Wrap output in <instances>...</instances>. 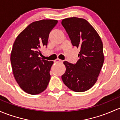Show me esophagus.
Returning <instances> with one entry per match:
<instances>
[{
    "label": "esophagus",
    "mask_w": 120,
    "mask_h": 120,
    "mask_svg": "<svg viewBox=\"0 0 120 120\" xmlns=\"http://www.w3.org/2000/svg\"><path fill=\"white\" fill-rule=\"evenodd\" d=\"M54 62H55V63H62V60H60V59L57 58L54 60Z\"/></svg>",
    "instance_id": "1"
}]
</instances>
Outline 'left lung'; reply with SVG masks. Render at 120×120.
I'll return each instance as SVG.
<instances>
[{
    "label": "left lung",
    "mask_w": 120,
    "mask_h": 120,
    "mask_svg": "<svg viewBox=\"0 0 120 120\" xmlns=\"http://www.w3.org/2000/svg\"><path fill=\"white\" fill-rule=\"evenodd\" d=\"M73 46L81 49L75 64L64 61L66 71L62 75L65 85L71 90L83 92L97 81L104 62L103 44L96 30L84 19L73 17L61 22Z\"/></svg>",
    "instance_id": "obj_1"
}]
</instances>
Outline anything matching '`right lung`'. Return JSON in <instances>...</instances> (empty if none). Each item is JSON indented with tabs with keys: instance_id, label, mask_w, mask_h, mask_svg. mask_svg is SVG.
<instances>
[{
	"instance_id": "obj_1",
	"label": "right lung",
	"mask_w": 120,
	"mask_h": 120,
	"mask_svg": "<svg viewBox=\"0 0 120 120\" xmlns=\"http://www.w3.org/2000/svg\"><path fill=\"white\" fill-rule=\"evenodd\" d=\"M58 20L43 19L30 24L18 35L11 51V64L15 79L30 94L41 93L47 88L53 61L41 60V48L47 46L51 30Z\"/></svg>"
}]
</instances>
